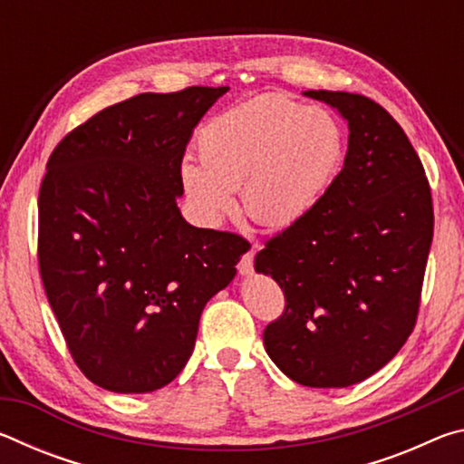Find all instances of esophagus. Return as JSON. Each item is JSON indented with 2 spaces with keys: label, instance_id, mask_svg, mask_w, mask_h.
I'll return each instance as SVG.
<instances>
[{
  "label": "esophagus",
  "instance_id": "1",
  "mask_svg": "<svg viewBox=\"0 0 464 464\" xmlns=\"http://www.w3.org/2000/svg\"><path fill=\"white\" fill-rule=\"evenodd\" d=\"M254 257H256V249L254 247H251L249 251H246V254L241 256L239 274H243V276H247V274L254 272Z\"/></svg>",
  "mask_w": 464,
  "mask_h": 464
}]
</instances>
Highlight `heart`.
Returning a JSON list of instances; mask_svg holds the SVG:
<instances>
[{
  "label": "heart",
  "instance_id": "1",
  "mask_svg": "<svg viewBox=\"0 0 464 464\" xmlns=\"http://www.w3.org/2000/svg\"><path fill=\"white\" fill-rule=\"evenodd\" d=\"M198 163L179 169L182 188L210 225L241 207L266 229H286L319 207L345 153L340 121L325 108L278 93L254 98L213 116L196 137Z\"/></svg>",
  "mask_w": 464,
  "mask_h": 464
}]
</instances>
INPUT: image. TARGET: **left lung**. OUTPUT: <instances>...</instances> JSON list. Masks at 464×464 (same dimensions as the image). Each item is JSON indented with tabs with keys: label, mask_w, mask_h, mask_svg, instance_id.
Listing matches in <instances>:
<instances>
[{
	"label": "left lung",
	"mask_w": 464,
	"mask_h": 464,
	"mask_svg": "<svg viewBox=\"0 0 464 464\" xmlns=\"http://www.w3.org/2000/svg\"><path fill=\"white\" fill-rule=\"evenodd\" d=\"M348 121V153L319 207L266 241L256 270L285 293L264 345L304 387H350L401 350L418 321L434 237L420 155L374 100L311 90Z\"/></svg>",
	"instance_id": "obj_1"
}]
</instances>
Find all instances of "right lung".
Here are the masks:
<instances>
[{"label": "right lung", "instance_id": "obj_1", "mask_svg": "<svg viewBox=\"0 0 464 464\" xmlns=\"http://www.w3.org/2000/svg\"><path fill=\"white\" fill-rule=\"evenodd\" d=\"M229 88L139 93L61 139L38 192V270L77 368L114 392L166 387L208 298L249 249L179 215L182 157Z\"/></svg>", "mask_w": 464, "mask_h": 464}]
</instances>
